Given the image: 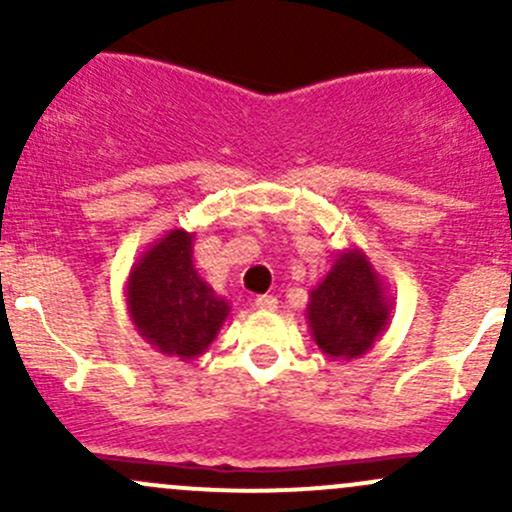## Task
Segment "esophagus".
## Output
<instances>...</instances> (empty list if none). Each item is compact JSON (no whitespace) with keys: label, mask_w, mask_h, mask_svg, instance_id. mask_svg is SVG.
Returning a JSON list of instances; mask_svg holds the SVG:
<instances>
[{"label":"esophagus","mask_w":512,"mask_h":512,"mask_svg":"<svg viewBox=\"0 0 512 512\" xmlns=\"http://www.w3.org/2000/svg\"><path fill=\"white\" fill-rule=\"evenodd\" d=\"M277 304L280 302H277L275 294H262V297L255 299V307L262 309V312H275Z\"/></svg>","instance_id":"1"}]
</instances>
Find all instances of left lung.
<instances>
[{
  "label": "left lung",
  "instance_id": "8db88e82",
  "mask_svg": "<svg viewBox=\"0 0 512 512\" xmlns=\"http://www.w3.org/2000/svg\"><path fill=\"white\" fill-rule=\"evenodd\" d=\"M391 302L384 280L364 250L339 252L332 270L309 292L307 324L312 339L329 359H359L384 337L391 324Z\"/></svg>",
  "mask_w": 512,
  "mask_h": 512
}]
</instances>
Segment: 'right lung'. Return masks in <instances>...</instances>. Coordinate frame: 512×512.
<instances>
[{"instance_id": "add662e5", "label": "right lung", "mask_w": 512, "mask_h": 512, "mask_svg": "<svg viewBox=\"0 0 512 512\" xmlns=\"http://www.w3.org/2000/svg\"><path fill=\"white\" fill-rule=\"evenodd\" d=\"M195 232L170 230L141 252L123 297L138 337L180 361H193L218 339L230 302L193 265Z\"/></svg>"}]
</instances>
